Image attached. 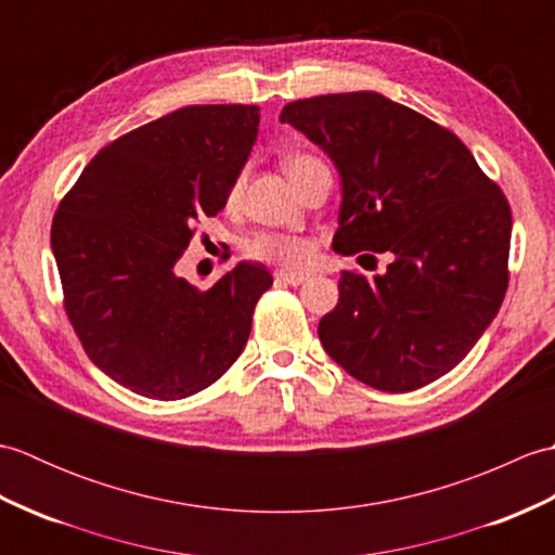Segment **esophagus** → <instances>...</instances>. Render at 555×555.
Here are the masks:
<instances>
[{"instance_id":"34e87169","label":"esophagus","mask_w":555,"mask_h":555,"mask_svg":"<svg viewBox=\"0 0 555 555\" xmlns=\"http://www.w3.org/2000/svg\"><path fill=\"white\" fill-rule=\"evenodd\" d=\"M276 281L279 284L300 286L302 281H308V274H296V271H276Z\"/></svg>"}]
</instances>
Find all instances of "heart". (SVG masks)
Returning a JSON list of instances; mask_svg holds the SVG:
<instances>
[{
  "mask_svg": "<svg viewBox=\"0 0 555 555\" xmlns=\"http://www.w3.org/2000/svg\"><path fill=\"white\" fill-rule=\"evenodd\" d=\"M312 164H320V159L312 155H305V152H296V155L286 157V171L291 181L296 176L312 167ZM243 179H235L229 188V203H235L241 195ZM245 255L257 262H269V264H281L286 269H300L312 259L314 247L308 238H300V235H286V233H255L253 238L245 241Z\"/></svg>",
  "mask_w": 555,
  "mask_h": 555,
  "instance_id": "heart-1",
  "label": "heart"
}]
</instances>
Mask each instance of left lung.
Masks as SVG:
<instances>
[{
    "label": "left lung",
    "mask_w": 555,
    "mask_h": 555,
    "mask_svg": "<svg viewBox=\"0 0 555 555\" xmlns=\"http://www.w3.org/2000/svg\"><path fill=\"white\" fill-rule=\"evenodd\" d=\"M340 173L334 250L391 253L386 274L344 271L322 317L324 350L358 382L405 393L451 372L508 291L513 217L501 188L448 128L379 92L281 112Z\"/></svg>",
    "instance_id": "obj_1"
}]
</instances>
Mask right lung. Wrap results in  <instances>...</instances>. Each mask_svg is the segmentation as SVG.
I'll list each match as a JSON object with an SVG mask.
<instances>
[{
  "instance_id": "right-lung-1",
  "label": "right lung",
  "mask_w": 555,
  "mask_h": 555,
  "mask_svg": "<svg viewBox=\"0 0 555 555\" xmlns=\"http://www.w3.org/2000/svg\"><path fill=\"white\" fill-rule=\"evenodd\" d=\"M255 104H193L116 138L52 221L64 310L88 358L133 393L188 398L238 360L274 284L241 262L199 291L176 276L195 223L217 217L257 140Z\"/></svg>"
}]
</instances>
